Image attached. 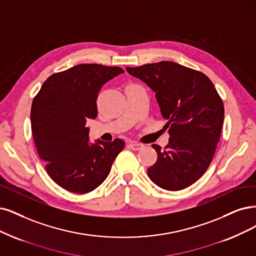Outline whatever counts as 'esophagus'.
Here are the masks:
<instances>
[{
	"label": "esophagus",
	"instance_id": "esophagus-1",
	"mask_svg": "<svg viewBox=\"0 0 256 256\" xmlns=\"http://www.w3.org/2000/svg\"><path fill=\"white\" fill-rule=\"evenodd\" d=\"M128 148H132V150H138L144 148V144H139V142H130V144H128Z\"/></svg>",
	"mask_w": 256,
	"mask_h": 256
}]
</instances>
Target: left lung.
I'll return each mask as SVG.
<instances>
[{"instance_id":"obj_1","label":"left lung","mask_w":256,"mask_h":256,"mask_svg":"<svg viewBox=\"0 0 256 256\" xmlns=\"http://www.w3.org/2000/svg\"><path fill=\"white\" fill-rule=\"evenodd\" d=\"M153 90L168 120L166 150L152 144L157 162L148 168L150 180L168 191L193 184L209 168L218 144L224 103L204 74L171 61L126 68Z\"/></svg>"}]
</instances>
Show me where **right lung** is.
<instances>
[{
    "label": "right lung",
    "instance_id": "add662e5",
    "mask_svg": "<svg viewBox=\"0 0 256 256\" xmlns=\"http://www.w3.org/2000/svg\"><path fill=\"white\" fill-rule=\"evenodd\" d=\"M124 72L121 68L79 64L52 74L32 106V130L36 148L52 180L70 192L88 193L110 174L124 148L121 139L90 144L88 119L98 115L102 85Z\"/></svg>",
    "mask_w": 256,
    "mask_h": 256
}]
</instances>
